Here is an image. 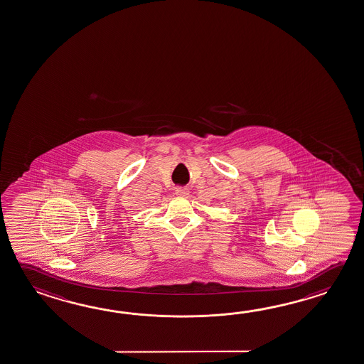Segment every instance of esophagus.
Returning a JSON list of instances; mask_svg holds the SVG:
<instances>
[{
	"label": "esophagus",
	"instance_id": "1",
	"mask_svg": "<svg viewBox=\"0 0 364 364\" xmlns=\"http://www.w3.org/2000/svg\"><path fill=\"white\" fill-rule=\"evenodd\" d=\"M175 193H176V196H178V197H186V196L189 194V191H188L186 188H183V186H178V188H176V191H175Z\"/></svg>",
	"mask_w": 364,
	"mask_h": 364
}]
</instances>
